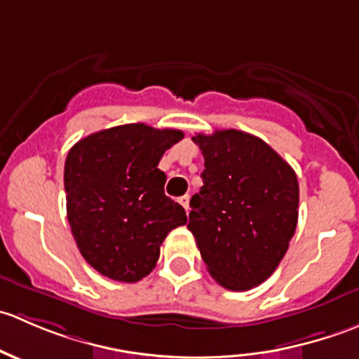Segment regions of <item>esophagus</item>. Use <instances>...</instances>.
<instances>
[{"label": "esophagus", "mask_w": 359, "mask_h": 359, "mask_svg": "<svg viewBox=\"0 0 359 359\" xmlns=\"http://www.w3.org/2000/svg\"><path fill=\"white\" fill-rule=\"evenodd\" d=\"M179 203L184 206V210H189V194H184V196L179 198Z\"/></svg>", "instance_id": "obj_1"}]
</instances>
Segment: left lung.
<instances>
[{
    "instance_id": "8db88e82",
    "label": "left lung",
    "mask_w": 359,
    "mask_h": 359,
    "mask_svg": "<svg viewBox=\"0 0 359 359\" xmlns=\"http://www.w3.org/2000/svg\"><path fill=\"white\" fill-rule=\"evenodd\" d=\"M193 140L205 170L187 229L220 287L250 290L274 273L295 234L297 175L273 147L240 130L198 133Z\"/></svg>"
}]
</instances>
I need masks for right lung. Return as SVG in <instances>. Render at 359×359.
I'll return each mask as SVG.
<instances>
[{"mask_svg":"<svg viewBox=\"0 0 359 359\" xmlns=\"http://www.w3.org/2000/svg\"><path fill=\"white\" fill-rule=\"evenodd\" d=\"M184 137L144 123L112 126L85 137L64 166L67 220L83 259L102 276L135 283L151 273L166 234L187 220L165 194L158 168Z\"/></svg>","mask_w":359,"mask_h":359,"instance_id":"right-lung-1","label":"right lung"}]
</instances>
